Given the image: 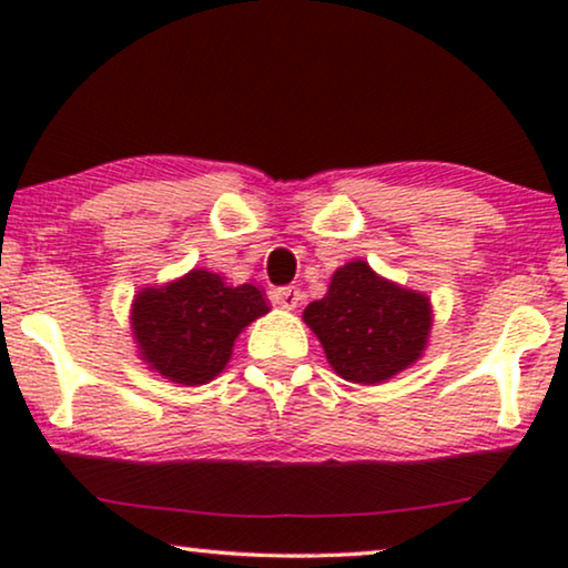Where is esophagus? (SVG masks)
<instances>
[{
	"instance_id": "esophagus-1",
	"label": "esophagus",
	"mask_w": 568,
	"mask_h": 568,
	"mask_svg": "<svg viewBox=\"0 0 568 568\" xmlns=\"http://www.w3.org/2000/svg\"><path fill=\"white\" fill-rule=\"evenodd\" d=\"M271 300H274L278 307L294 310V307H300L302 292L297 290V286H278V290H274V294H271Z\"/></svg>"
}]
</instances>
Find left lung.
<instances>
[{"instance_id":"obj_1","label":"left lung","mask_w":568,"mask_h":568,"mask_svg":"<svg viewBox=\"0 0 568 568\" xmlns=\"http://www.w3.org/2000/svg\"><path fill=\"white\" fill-rule=\"evenodd\" d=\"M331 367L348 383L377 385L422 356L432 328L424 294L385 282L364 261H352L331 278L323 300L305 310Z\"/></svg>"}]
</instances>
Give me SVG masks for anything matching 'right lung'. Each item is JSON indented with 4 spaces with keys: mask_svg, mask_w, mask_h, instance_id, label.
I'll return each mask as SVG.
<instances>
[{
    "mask_svg": "<svg viewBox=\"0 0 568 568\" xmlns=\"http://www.w3.org/2000/svg\"><path fill=\"white\" fill-rule=\"evenodd\" d=\"M268 305L253 284L227 286L212 271L193 268L162 290L136 297L131 325L152 369L181 385H204L230 362L237 333Z\"/></svg>",
    "mask_w": 568,
    "mask_h": 568,
    "instance_id": "right-lung-1",
    "label": "right lung"
}]
</instances>
